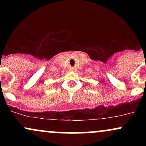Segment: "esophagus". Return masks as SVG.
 Wrapping results in <instances>:
<instances>
[{
  "label": "esophagus",
  "instance_id": "obj_1",
  "mask_svg": "<svg viewBox=\"0 0 146 146\" xmlns=\"http://www.w3.org/2000/svg\"><path fill=\"white\" fill-rule=\"evenodd\" d=\"M71 71H74V68H71Z\"/></svg>",
  "mask_w": 146,
  "mask_h": 146
}]
</instances>
